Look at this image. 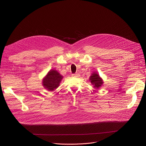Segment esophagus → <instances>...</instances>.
I'll return each mask as SVG.
<instances>
[{
  "label": "esophagus",
  "mask_w": 146,
  "mask_h": 146,
  "mask_svg": "<svg viewBox=\"0 0 146 146\" xmlns=\"http://www.w3.org/2000/svg\"><path fill=\"white\" fill-rule=\"evenodd\" d=\"M80 74H79V73H76V74H72V76L73 78H79V77H80Z\"/></svg>",
  "instance_id": "esophagus-1"
}]
</instances>
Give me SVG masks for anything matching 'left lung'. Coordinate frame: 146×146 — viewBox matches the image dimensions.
<instances>
[{
    "label": "left lung",
    "instance_id": "obj_1",
    "mask_svg": "<svg viewBox=\"0 0 146 146\" xmlns=\"http://www.w3.org/2000/svg\"><path fill=\"white\" fill-rule=\"evenodd\" d=\"M89 80L90 81L92 85L94 86L93 87L96 89H99V88H101L104 84L102 79L96 72H94L92 73L91 76H90Z\"/></svg>",
    "mask_w": 146,
    "mask_h": 146
}]
</instances>
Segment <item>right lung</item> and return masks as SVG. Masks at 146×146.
Instances as JSON below:
<instances>
[{
  "instance_id": "right-lung-1",
  "label": "right lung",
  "mask_w": 146,
  "mask_h": 146,
  "mask_svg": "<svg viewBox=\"0 0 146 146\" xmlns=\"http://www.w3.org/2000/svg\"><path fill=\"white\" fill-rule=\"evenodd\" d=\"M63 76L56 70L51 69L42 79V86L48 91H53L60 85Z\"/></svg>"
}]
</instances>
